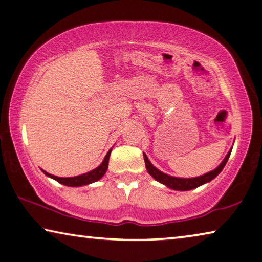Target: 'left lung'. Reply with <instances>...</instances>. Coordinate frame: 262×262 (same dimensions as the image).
Here are the masks:
<instances>
[{"instance_id": "1", "label": "left lung", "mask_w": 262, "mask_h": 262, "mask_svg": "<svg viewBox=\"0 0 262 262\" xmlns=\"http://www.w3.org/2000/svg\"><path fill=\"white\" fill-rule=\"evenodd\" d=\"M232 149H230L229 153L226 154L225 159L222 161V164L215 168L211 171H209V173L204 174V175H201V177H197V178H189V179H182V178H175V177H170V175H167L165 173H162L158 168H156L152 164L151 161L148 160V158L146 154L144 153V160H145V165H146V169L148 171V174L153 177L154 179L157 180L158 182H160L162 184H165L170 189H174V190H191V189H195V188L202 186V184L210 182L212 179H215L218 174L221 173L222 169L224 168V166L226 165V162H228L229 158H230V154Z\"/></svg>"}]
</instances>
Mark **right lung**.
<instances>
[{"label": "right lung", "instance_id": "add662e5", "mask_svg": "<svg viewBox=\"0 0 262 262\" xmlns=\"http://www.w3.org/2000/svg\"><path fill=\"white\" fill-rule=\"evenodd\" d=\"M110 153H111V149L110 151L106 153V156L104 158V160L102 161V164L96 167L95 169H93L91 171H88V173L82 174V175H78V177H73V178H59V177H55V175L52 174H49L47 171H44V174L47 175V177L55 180V181H58L59 183L63 184V186H68V187H80V186H85V184H89V183H93V182H96L100 180L103 175L105 174L106 169H108V164H109V158H110Z\"/></svg>", "mask_w": 262, "mask_h": 262}]
</instances>
